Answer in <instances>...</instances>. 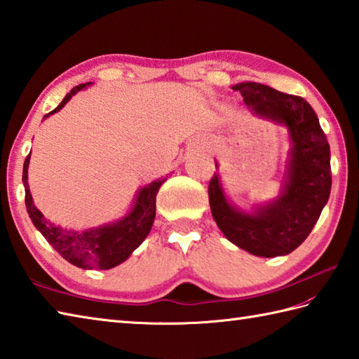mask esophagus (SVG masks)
Masks as SVG:
<instances>
[{"mask_svg": "<svg viewBox=\"0 0 359 359\" xmlns=\"http://www.w3.org/2000/svg\"><path fill=\"white\" fill-rule=\"evenodd\" d=\"M197 147L203 149V148H205V143H202V142H201V143H197Z\"/></svg>", "mask_w": 359, "mask_h": 359, "instance_id": "obj_1", "label": "esophagus"}]
</instances>
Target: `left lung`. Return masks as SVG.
<instances>
[{
	"mask_svg": "<svg viewBox=\"0 0 359 359\" xmlns=\"http://www.w3.org/2000/svg\"><path fill=\"white\" fill-rule=\"evenodd\" d=\"M231 89L239 90L255 116L287 129L290 151L279 194L269 202L255 203L250 211L234 205L220 175H212L208 187L211 215L236 247L261 257L285 256L307 239L329 201V142L313 108L304 98L255 81H242Z\"/></svg>",
	"mask_w": 359,
	"mask_h": 359,
	"instance_id": "8db88e82",
	"label": "left lung"
}]
</instances>
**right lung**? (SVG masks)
Masks as SVG:
<instances>
[{
	"instance_id": "1",
	"label": "right lung",
	"mask_w": 359,
	"mask_h": 359,
	"mask_svg": "<svg viewBox=\"0 0 359 359\" xmlns=\"http://www.w3.org/2000/svg\"><path fill=\"white\" fill-rule=\"evenodd\" d=\"M90 85L93 83L89 81L75 86L69 94H66L63 102L55 109L46 114L44 118L65 108V104L75 94ZM29 162L30 154L26 157L25 166H22V185H25L26 191L25 201L29 217L36 230L50 243L52 248L58 251L67 262L83 270H109L125 262L133 255V251L139 248L140 243L147 239L156 217V196L158 188L168 180V175L165 179L160 177L152 180L148 185H143L135 193L131 208L128 210L123 217L109 224L79 231L55 225L46 219L43 212L35 207L27 182Z\"/></svg>"
}]
</instances>
